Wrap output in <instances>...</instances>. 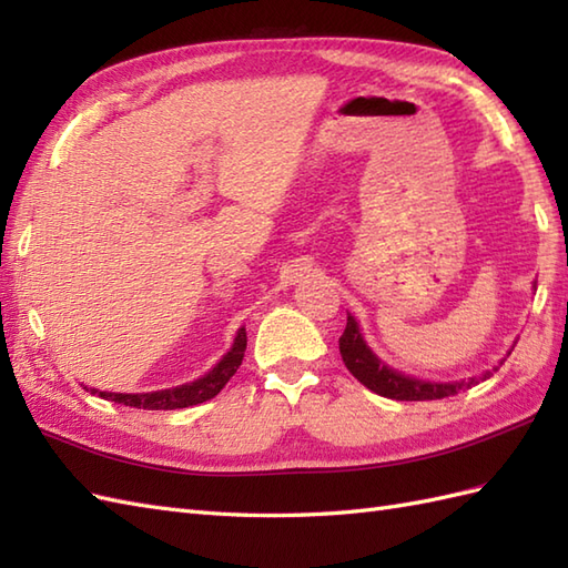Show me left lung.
<instances>
[{
  "instance_id": "1",
  "label": "left lung",
  "mask_w": 568,
  "mask_h": 568,
  "mask_svg": "<svg viewBox=\"0 0 568 568\" xmlns=\"http://www.w3.org/2000/svg\"><path fill=\"white\" fill-rule=\"evenodd\" d=\"M339 352L346 368L352 371V376L358 383H364L373 393L390 397V400H442V397L468 390L470 385H478L480 381L493 376L490 371H486L484 376L458 381V383H432V381H419L413 376H403V373L385 366L383 361L371 352L364 342V336H361L358 322L352 315L346 317V329L339 336Z\"/></svg>"
}]
</instances>
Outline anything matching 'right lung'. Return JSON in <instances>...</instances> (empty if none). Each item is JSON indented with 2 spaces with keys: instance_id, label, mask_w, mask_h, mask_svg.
<instances>
[{
  "instance_id": "1",
  "label": "right lung",
  "mask_w": 568,
  "mask_h": 568,
  "mask_svg": "<svg viewBox=\"0 0 568 568\" xmlns=\"http://www.w3.org/2000/svg\"><path fill=\"white\" fill-rule=\"evenodd\" d=\"M244 352H246V329L241 327L236 332V339L232 344V348L222 356L220 364H216L210 373H204L202 378L178 385V388H165V390H155V393H106V390H98V388H88L84 390L100 393V397L104 400H112L119 405L126 407H143V409H178V407H190L210 400L216 393H220L224 385L229 383V378L234 376L236 368L244 361Z\"/></svg>"
}]
</instances>
